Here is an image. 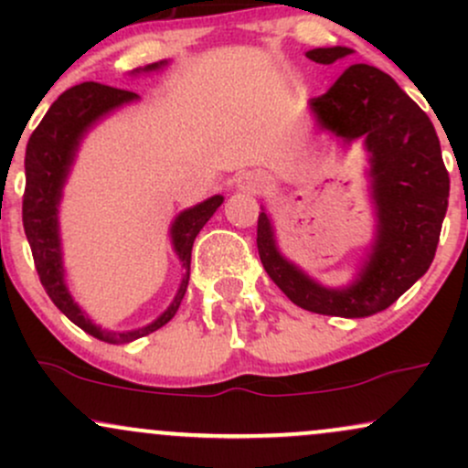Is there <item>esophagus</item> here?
Here are the masks:
<instances>
[{"instance_id":"34e87169","label":"esophagus","mask_w":468,"mask_h":468,"mask_svg":"<svg viewBox=\"0 0 468 468\" xmlns=\"http://www.w3.org/2000/svg\"><path fill=\"white\" fill-rule=\"evenodd\" d=\"M235 186L244 193H261L268 186V176L261 171H244L235 180Z\"/></svg>"}]
</instances>
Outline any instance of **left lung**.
Segmentation results:
<instances>
[{"mask_svg":"<svg viewBox=\"0 0 468 468\" xmlns=\"http://www.w3.org/2000/svg\"><path fill=\"white\" fill-rule=\"evenodd\" d=\"M352 48H314L305 57L330 63ZM316 127L367 152L374 238L347 286L316 282L279 250L271 213L261 207L257 250L266 272L292 303L316 314L363 319L389 308L431 266L449 207V174L431 121L389 74L354 63L324 96L310 99Z\"/></svg>","mask_w":468,"mask_h":468,"instance_id":"8db88e82","label":"left lung"}]
</instances>
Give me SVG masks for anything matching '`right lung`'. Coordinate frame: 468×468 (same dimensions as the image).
<instances>
[{"label":"right lung","instance_id":"1","mask_svg":"<svg viewBox=\"0 0 468 468\" xmlns=\"http://www.w3.org/2000/svg\"><path fill=\"white\" fill-rule=\"evenodd\" d=\"M169 66V61L149 63L144 68L132 69V77L149 72H160ZM141 96L130 90L110 88L101 83H80L63 92L50 110L46 112L44 121L32 132L28 147H26V193H24V230L35 257L37 272L44 283L48 297L61 310L63 314L85 330L88 335L105 343H132L136 338L152 335V332L169 324L178 313L182 297L189 286L191 271V249L204 224L213 218V213L222 207L224 196H211L196 207L185 208L171 222L169 238L174 252L182 264V282L176 292L174 302L152 324L136 327V330L114 332L96 325L80 305L74 302L66 283V266H63V246L61 227H58V207L63 200V186L69 178L74 160H77L80 143L94 130L105 116L114 114L121 107L136 103Z\"/></svg>","mask_w":468,"mask_h":468}]
</instances>
